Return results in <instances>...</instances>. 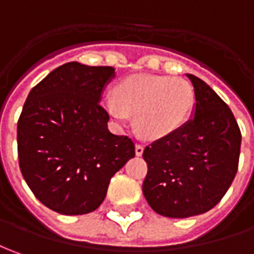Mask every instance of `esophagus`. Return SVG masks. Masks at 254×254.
Wrapping results in <instances>:
<instances>
[{
    "instance_id": "esophagus-1",
    "label": "esophagus",
    "mask_w": 254,
    "mask_h": 254,
    "mask_svg": "<svg viewBox=\"0 0 254 254\" xmlns=\"http://www.w3.org/2000/svg\"><path fill=\"white\" fill-rule=\"evenodd\" d=\"M142 153H144V146L141 144L135 145V155H137V156H141Z\"/></svg>"
}]
</instances>
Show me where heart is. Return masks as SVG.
Listing matches in <instances>:
<instances>
[{"instance_id": "heart-1", "label": "heart", "mask_w": 254, "mask_h": 254, "mask_svg": "<svg viewBox=\"0 0 254 254\" xmlns=\"http://www.w3.org/2000/svg\"><path fill=\"white\" fill-rule=\"evenodd\" d=\"M115 99L104 108L117 122L134 115L135 130L148 139H162L180 130L193 108V90L178 77L132 74L115 87Z\"/></svg>"}]
</instances>
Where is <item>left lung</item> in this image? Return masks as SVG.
I'll list each match as a JSON object with an SVG mask.
<instances>
[{
  "label": "left lung",
  "mask_w": 254,
  "mask_h": 254,
  "mask_svg": "<svg viewBox=\"0 0 254 254\" xmlns=\"http://www.w3.org/2000/svg\"><path fill=\"white\" fill-rule=\"evenodd\" d=\"M195 91L193 117L144 149L142 192L157 214L187 218L223 199L235 178L241 130L228 105L203 80L187 74Z\"/></svg>",
  "instance_id": "8db88e82"
}]
</instances>
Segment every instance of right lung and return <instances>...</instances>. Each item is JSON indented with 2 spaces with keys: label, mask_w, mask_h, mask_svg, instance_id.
Here are the masks:
<instances>
[{
  "label": "right lung",
  "mask_w": 254,
  "mask_h": 254,
  "mask_svg": "<svg viewBox=\"0 0 254 254\" xmlns=\"http://www.w3.org/2000/svg\"><path fill=\"white\" fill-rule=\"evenodd\" d=\"M115 67L69 62L33 87L17 122L24 181L51 210L77 216L98 209L110 178L135 156L127 135L108 130L99 105Z\"/></svg>",
  "instance_id": "1"
}]
</instances>
